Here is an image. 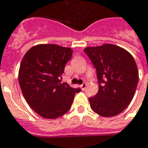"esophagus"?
Returning a JSON list of instances; mask_svg holds the SVG:
<instances>
[{
    "label": "esophagus",
    "instance_id": "esophagus-1",
    "mask_svg": "<svg viewBox=\"0 0 148 148\" xmlns=\"http://www.w3.org/2000/svg\"><path fill=\"white\" fill-rule=\"evenodd\" d=\"M86 86H87V84H86V82H84V83L82 84L81 86H80V87H81V88H82V91L85 90V89H86Z\"/></svg>",
    "mask_w": 148,
    "mask_h": 148
}]
</instances>
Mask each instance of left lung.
<instances>
[{"label":"left lung","instance_id":"left-lung-1","mask_svg":"<svg viewBox=\"0 0 148 148\" xmlns=\"http://www.w3.org/2000/svg\"><path fill=\"white\" fill-rule=\"evenodd\" d=\"M84 52L96 69L99 91L89 98L92 109L102 117L120 114L135 93L138 70L127 50L113 44L86 47Z\"/></svg>","mask_w":148,"mask_h":148}]
</instances>
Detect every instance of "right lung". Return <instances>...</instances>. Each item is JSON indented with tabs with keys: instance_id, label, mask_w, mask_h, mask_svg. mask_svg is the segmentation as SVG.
<instances>
[{
	"instance_id": "right-lung-1",
	"label": "right lung",
	"mask_w": 148,
	"mask_h": 148,
	"mask_svg": "<svg viewBox=\"0 0 148 148\" xmlns=\"http://www.w3.org/2000/svg\"><path fill=\"white\" fill-rule=\"evenodd\" d=\"M73 49L56 44H39L26 53L21 61L18 79L29 107L44 119H56L70 109L75 93L67 83H61Z\"/></svg>"
}]
</instances>
